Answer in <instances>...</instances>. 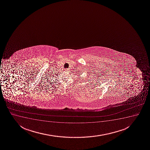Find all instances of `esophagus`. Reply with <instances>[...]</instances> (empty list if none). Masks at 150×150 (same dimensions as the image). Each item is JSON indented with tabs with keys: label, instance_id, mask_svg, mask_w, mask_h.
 Segmentation results:
<instances>
[{
	"label": "esophagus",
	"instance_id": "obj_1",
	"mask_svg": "<svg viewBox=\"0 0 150 150\" xmlns=\"http://www.w3.org/2000/svg\"><path fill=\"white\" fill-rule=\"evenodd\" d=\"M66 71H69V69H65Z\"/></svg>",
	"mask_w": 150,
	"mask_h": 150
}]
</instances>
